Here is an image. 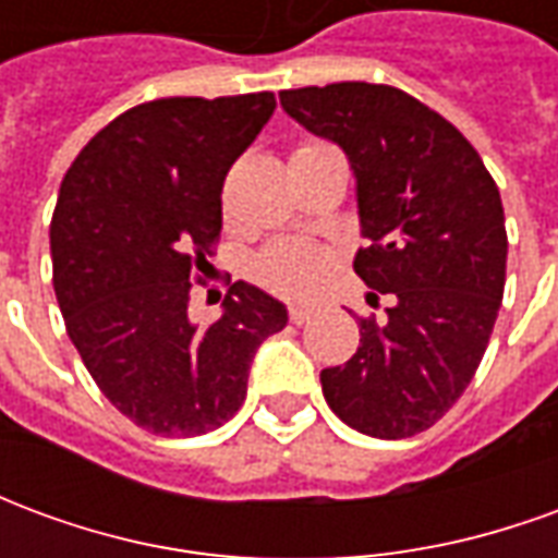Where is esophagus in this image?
<instances>
[{
	"label": "esophagus",
	"instance_id": "obj_1",
	"mask_svg": "<svg viewBox=\"0 0 558 558\" xmlns=\"http://www.w3.org/2000/svg\"><path fill=\"white\" fill-rule=\"evenodd\" d=\"M311 316H314L311 307H304V304H290V323H295V326H304Z\"/></svg>",
	"mask_w": 558,
	"mask_h": 558
}]
</instances>
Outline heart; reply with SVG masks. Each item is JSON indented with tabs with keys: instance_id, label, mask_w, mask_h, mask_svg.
<instances>
[{
	"instance_id": "b5f03b06",
	"label": "heart",
	"mask_w": 558,
	"mask_h": 558,
	"mask_svg": "<svg viewBox=\"0 0 558 558\" xmlns=\"http://www.w3.org/2000/svg\"><path fill=\"white\" fill-rule=\"evenodd\" d=\"M311 146H316V143H304L299 148ZM328 268H331V256L316 244L275 242L256 256L254 275L266 290L299 299V295H307V292H314L319 287V280L326 278Z\"/></svg>"
}]
</instances>
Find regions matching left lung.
<instances>
[{
  "label": "left lung",
  "instance_id": "1",
  "mask_svg": "<svg viewBox=\"0 0 558 558\" xmlns=\"http://www.w3.org/2000/svg\"><path fill=\"white\" fill-rule=\"evenodd\" d=\"M280 104L347 151L371 242L352 268L391 295L383 323L359 316L350 362L319 374L326 403L352 430L415 436L454 407L490 343L508 259L499 187L472 143L403 89L328 83Z\"/></svg>",
  "mask_w": 558,
  "mask_h": 558
}]
</instances>
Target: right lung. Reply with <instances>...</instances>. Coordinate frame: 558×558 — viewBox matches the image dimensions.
<instances>
[{
    "label": "right lung",
    "mask_w": 558,
    "mask_h": 558,
    "mask_svg": "<svg viewBox=\"0 0 558 558\" xmlns=\"http://www.w3.org/2000/svg\"><path fill=\"white\" fill-rule=\"evenodd\" d=\"M271 113V92L137 104L62 179L50 254L68 338L104 398L148 433L218 430L244 403L256 347L287 326V307L244 280L211 326L187 316L220 239L223 179Z\"/></svg>",
    "instance_id": "obj_1"
}]
</instances>
